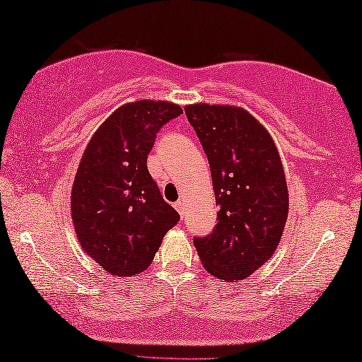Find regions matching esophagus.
<instances>
[{
	"mask_svg": "<svg viewBox=\"0 0 362 362\" xmlns=\"http://www.w3.org/2000/svg\"><path fill=\"white\" fill-rule=\"evenodd\" d=\"M173 206H175V209L180 212V216L182 217V214H184V206H186V203H184L182 200H178V202H176Z\"/></svg>",
	"mask_w": 362,
	"mask_h": 362,
	"instance_id": "obj_1",
	"label": "esophagus"
}]
</instances>
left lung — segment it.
<instances>
[{"label": "left lung", "mask_w": 362, "mask_h": 362, "mask_svg": "<svg viewBox=\"0 0 362 362\" xmlns=\"http://www.w3.org/2000/svg\"><path fill=\"white\" fill-rule=\"evenodd\" d=\"M208 156L217 225L194 245L203 267L238 281L275 253L289 211L286 176L274 139L245 109L218 105L184 107Z\"/></svg>", "instance_id": "left-lung-1"}]
</instances>
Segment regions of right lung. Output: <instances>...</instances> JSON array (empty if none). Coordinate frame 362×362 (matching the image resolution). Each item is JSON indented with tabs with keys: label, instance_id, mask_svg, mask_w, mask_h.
Returning <instances> with one entry per match:
<instances>
[{
	"label": "right lung",
	"instance_id": "right-lung-1",
	"mask_svg": "<svg viewBox=\"0 0 362 362\" xmlns=\"http://www.w3.org/2000/svg\"><path fill=\"white\" fill-rule=\"evenodd\" d=\"M180 114L168 101L127 103L97 129L81 158L71 220L81 247L107 274H142L180 222L146 168L156 132Z\"/></svg>",
	"mask_w": 362,
	"mask_h": 362
}]
</instances>
